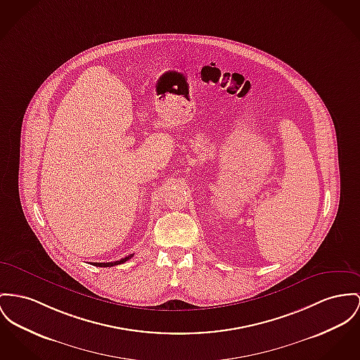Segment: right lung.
<instances>
[{
    "mask_svg": "<svg viewBox=\"0 0 360 360\" xmlns=\"http://www.w3.org/2000/svg\"><path fill=\"white\" fill-rule=\"evenodd\" d=\"M134 257V254H131V255H128V257H125V258H122L120 261H116V262H106V264H99V262H91V264H94V266H99V267H109V266H116V264H124V262H127L128 259H131Z\"/></svg>",
    "mask_w": 360,
    "mask_h": 360,
    "instance_id": "right-lung-1",
    "label": "right lung"
}]
</instances>
